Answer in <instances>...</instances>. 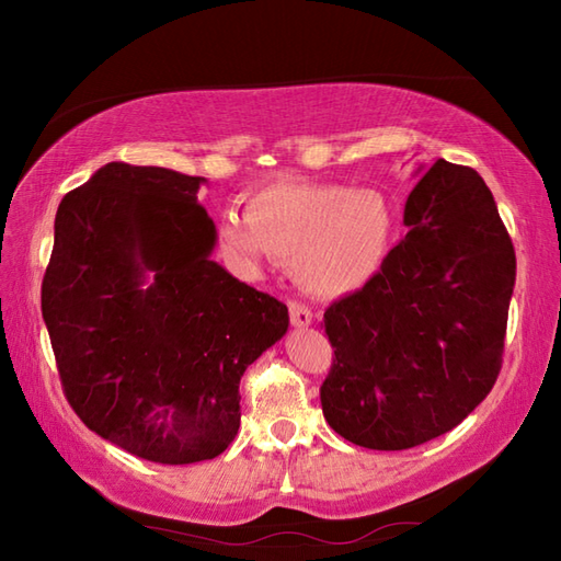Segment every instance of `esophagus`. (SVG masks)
<instances>
[{"label": "esophagus", "instance_id": "1", "mask_svg": "<svg viewBox=\"0 0 561 561\" xmlns=\"http://www.w3.org/2000/svg\"><path fill=\"white\" fill-rule=\"evenodd\" d=\"M289 316H291V325L294 328H308L313 323V313L311 308L301 301H289Z\"/></svg>", "mask_w": 561, "mask_h": 561}]
</instances>
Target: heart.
I'll use <instances>...</instances> for the list:
<instances>
[{"mask_svg":"<svg viewBox=\"0 0 561 561\" xmlns=\"http://www.w3.org/2000/svg\"><path fill=\"white\" fill-rule=\"evenodd\" d=\"M221 236L233 253L291 262L306 291L337 299L359 291L383 267L392 214L371 187L274 183L245 199L243 219L226 217Z\"/></svg>","mask_w":561,"mask_h":561,"instance_id":"b5f03b06","label":"heart"}]
</instances>
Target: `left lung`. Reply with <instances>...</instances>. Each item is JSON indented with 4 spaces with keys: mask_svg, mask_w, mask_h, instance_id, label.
Instances as JSON below:
<instances>
[{
    "mask_svg": "<svg viewBox=\"0 0 561 561\" xmlns=\"http://www.w3.org/2000/svg\"><path fill=\"white\" fill-rule=\"evenodd\" d=\"M416 173L408 236L323 318L335 350L323 414L374 450L426 444L490 396L516 284L514 243L480 173L444 159Z\"/></svg>",
    "mask_w": 561,
    "mask_h": 561,
    "instance_id": "obj_1",
    "label": "left lung"
}]
</instances>
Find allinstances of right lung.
<instances>
[{"label":"right lung","mask_w":561,"mask_h":561,"mask_svg":"<svg viewBox=\"0 0 561 561\" xmlns=\"http://www.w3.org/2000/svg\"><path fill=\"white\" fill-rule=\"evenodd\" d=\"M205 183L105 163L59 202L41 294L71 410L163 465L229 448L241 376L289 328L287 306L211 260L217 226L197 205Z\"/></svg>","instance_id":"add662e5"}]
</instances>
